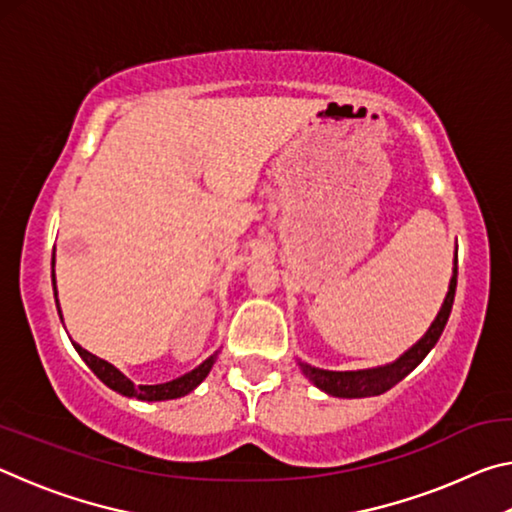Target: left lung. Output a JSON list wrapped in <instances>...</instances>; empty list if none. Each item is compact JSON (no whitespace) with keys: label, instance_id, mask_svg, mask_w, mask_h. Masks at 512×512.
<instances>
[{"label":"left lung","instance_id":"obj_1","mask_svg":"<svg viewBox=\"0 0 512 512\" xmlns=\"http://www.w3.org/2000/svg\"><path fill=\"white\" fill-rule=\"evenodd\" d=\"M456 275H458V268L454 266V275H452V282H449L445 305L440 309L436 320H433L429 332L424 334V339L415 343L409 352L402 354L395 363H391V366L375 368V370H357V372H334V370L314 368L309 366V363H300L302 372L314 381L320 391L336 397H372V395L391 391L395 384H400V381L409 375V372L418 366L424 357H427L433 345L438 343L440 334H443V329L449 320V314H452V305L456 296Z\"/></svg>","mask_w":512,"mask_h":512}]
</instances>
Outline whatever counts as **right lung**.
<instances>
[{"label":"right lung","instance_id":"obj_1","mask_svg":"<svg viewBox=\"0 0 512 512\" xmlns=\"http://www.w3.org/2000/svg\"><path fill=\"white\" fill-rule=\"evenodd\" d=\"M54 296H56V277H54ZM56 307H58V300H56ZM58 314H60V307H58ZM74 348H76V352L81 354L83 361L88 363L94 375H97L108 388H112V391H117V393L126 395V397H137V400H149V402L173 400V397H183V395H187V393H192L194 388H196L198 384H201V381L207 377V372L212 370L214 359H216V354H214V357L203 361L201 366H198L196 370L187 372V375L173 379V381H167V384L135 386L131 379L121 375V372H119L115 366H110L108 361L94 357V354H90L88 350H83L79 343H74Z\"/></svg>","mask_w":512,"mask_h":512}]
</instances>
